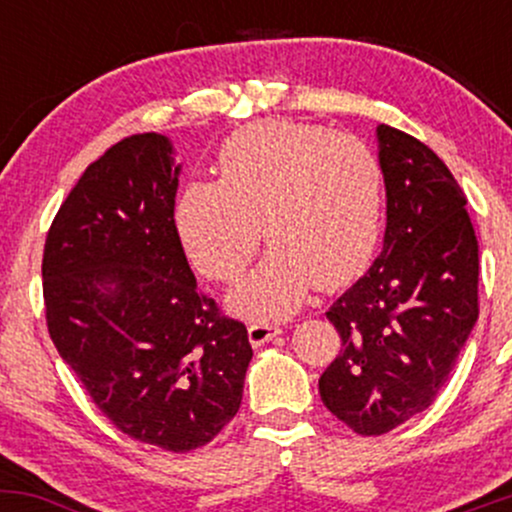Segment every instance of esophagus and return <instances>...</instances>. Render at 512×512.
Returning a JSON list of instances; mask_svg holds the SVG:
<instances>
[{"label": "esophagus", "mask_w": 512, "mask_h": 512, "mask_svg": "<svg viewBox=\"0 0 512 512\" xmlns=\"http://www.w3.org/2000/svg\"><path fill=\"white\" fill-rule=\"evenodd\" d=\"M276 334H281L279 325H269V322H252L248 327V337L252 346H262L267 344L269 339H274Z\"/></svg>", "instance_id": "obj_1"}]
</instances>
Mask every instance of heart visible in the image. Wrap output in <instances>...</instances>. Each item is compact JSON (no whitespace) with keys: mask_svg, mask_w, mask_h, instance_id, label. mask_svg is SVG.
Masks as SVG:
<instances>
[{"mask_svg":"<svg viewBox=\"0 0 512 512\" xmlns=\"http://www.w3.org/2000/svg\"><path fill=\"white\" fill-rule=\"evenodd\" d=\"M263 231H259V221ZM383 223V166L351 134L291 120L236 129L219 149V180H192L175 228L202 274L231 281L260 236L272 243L231 293L250 317H286L317 284L339 289L368 267Z\"/></svg>","mask_w":512,"mask_h":512,"instance_id":"obj_1","label":"heart"}]
</instances>
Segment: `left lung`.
<instances>
[{
	"label": "left lung",
	"mask_w": 512,
	"mask_h": 512,
	"mask_svg": "<svg viewBox=\"0 0 512 512\" xmlns=\"http://www.w3.org/2000/svg\"><path fill=\"white\" fill-rule=\"evenodd\" d=\"M375 139L383 252L327 310L342 351L320 375L325 407L361 436L431 407L479 317V245L460 185L419 139L387 125Z\"/></svg>",
	"instance_id": "1"
}]
</instances>
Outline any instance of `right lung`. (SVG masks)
Wrapping results in <instances>:
<instances>
[{
    "instance_id": "add662e5",
    "label": "right lung",
    "mask_w": 512,
    "mask_h": 512,
    "mask_svg": "<svg viewBox=\"0 0 512 512\" xmlns=\"http://www.w3.org/2000/svg\"><path fill=\"white\" fill-rule=\"evenodd\" d=\"M180 163L134 134L84 170L43 252L48 330L96 407L139 443L202 448L238 414L252 346L199 293L175 228Z\"/></svg>"
}]
</instances>
